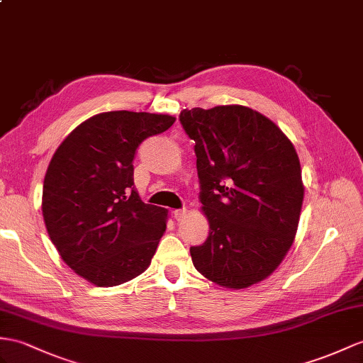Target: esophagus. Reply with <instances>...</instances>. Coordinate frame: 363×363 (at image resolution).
Here are the masks:
<instances>
[{"label": "esophagus", "instance_id": "34e87169", "mask_svg": "<svg viewBox=\"0 0 363 363\" xmlns=\"http://www.w3.org/2000/svg\"><path fill=\"white\" fill-rule=\"evenodd\" d=\"M188 216V211L186 209H175L172 212V217L177 220V222H180V220H184Z\"/></svg>", "mask_w": 363, "mask_h": 363}]
</instances>
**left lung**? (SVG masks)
I'll return each instance as SVG.
<instances>
[{"instance_id": "1", "label": "left lung", "mask_w": 363, "mask_h": 363, "mask_svg": "<svg viewBox=\"0 0 363 363\" xmlns=\"http://www.w3.org/2000/svg\"><path fill=\"white\" fill-rule=\"evenodd\" d=\"M180 123L196 141L209 222L206 242L191 248L194 267L229 289L259 284L297 233L305 188L296 149L276 123L240 104L184 109Z\"/></svg>"}]
</instances>
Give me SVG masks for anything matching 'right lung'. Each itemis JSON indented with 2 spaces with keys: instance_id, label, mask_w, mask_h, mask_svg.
<instances>
[{
  "instance_id": "add662e5",
  "label": "right lung",
  "mask_w": 363,
  "mask_h": 363,
  "mask_svg": "<svg viewBox=\"0 0 363 363\" xmlns=\"http://www.w3.org/2000/svg\"><path fill=\"white\" fill-rule=\"evenodd\" d=\"M172 115L112 111L77 126L58 146L43 184V218L61 259L95 286H117L147 269L167 211L141 201L134 157Z\"/></svg>"
}]
</instances>
